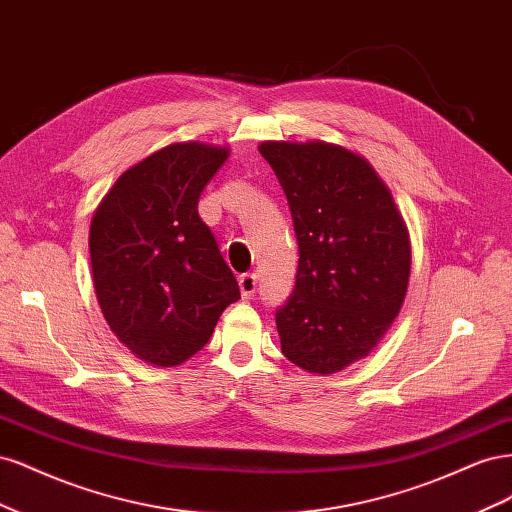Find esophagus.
I'll return each instance as SVG.
<instances>
[{
    "instance_id": "34e87169",
    "label": "esophagus",
    "mask_w": 512,
    "mask_h": 512,
    "mask_svg": "<svg viewBox=\"0 0 512 512\" xmlns=\"http://www.w3.org/2000/svg\"><path fill=\"white\" fill-rule=\"evenodd\" d=\"M239 286H241V294L245 299H252L256 290H258V275L256 273H243L239 277Z\"/></svg>"
}]
</instances>
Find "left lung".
<instances>
[{
	"instance_id": "left-lung-1",
	"label": "left lung",
	"mask_w": 512,
	"mask_h": 512,
	"mask_svg": "<svg viewBox=\"0 0 512 512\" xmlns=\"http://www.w3.org/2000/svg\"><path fill=\"white\" fill-rule=\"evenodd\" d=\"M258 149L280 179L299 245L297 280L275 309L282 352L309 374H335L376 348L404 303V220L374 168L342 147Z\"/></svg>"
}]
</instances>
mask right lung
<instances>
[{
    "mask_svg": "<svg viewBox=\"0 0 512 512\" xmlns=\"http://www.w3.org/2000/svg\"><path fill=\"white\" fill-rule=\"evenodd\" d=\"M228 158L203 143L168 145L123 173L89 232L91 269L108 327L138 359L181 365L241 299L198 200Z\"/></svg>",
    "mask_w": 512,
    "mask_h": 512,
    "instance_id": "add662e5",
    "label": "right lung"
}]
</instances>
